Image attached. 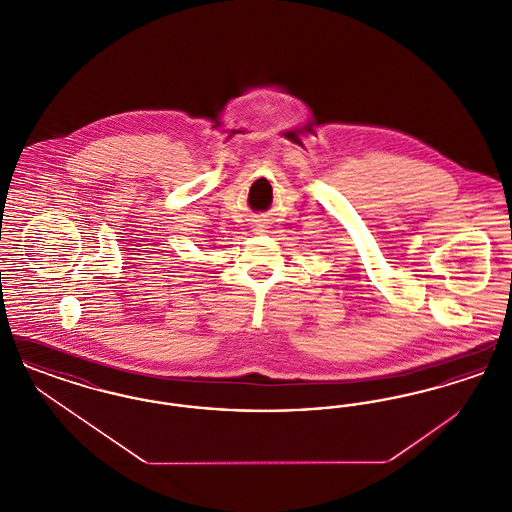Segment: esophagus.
Here are the masks:
<instances>
[{
    "label": "esophagus",
    "instance_id": "1",
    "mask_svg": "<svg viewBox=\"0 0 512 512\" xmlns=\"http://www.w3.org/2000/svg\"><path fill=\"white\" fill-rule=\"evenodd\" d=\"M255 222V232L257 234H263V232H267V219H263V217H257V219L253 220Z\"/></svg>",
    "mask_w": 512,
    "mask_h": 512
}]
</instances>
